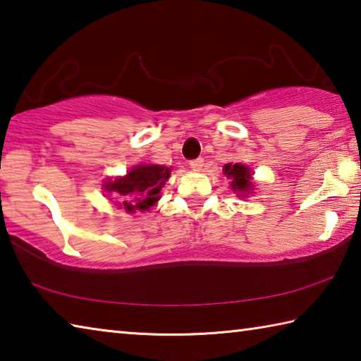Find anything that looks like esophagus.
<instances>
[{"label":"esophagus","mask_w":361,"mask_h":361,"mask_svg":"<svg viewBox=\"0 0 361 361\" xmlns=\"http://www.w3.org/2000/svg\"><path fill=\"white\" fill-rule=\"evenodd\" d=\"M189 166H191L192 170H200L204 167V159L202 157L192 159V161H189Z\"/></svg>","instance_id":"obj_1"}]
</instances>
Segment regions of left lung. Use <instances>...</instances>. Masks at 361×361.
I'll list each match as a JSON object with an SVG mask.
<instances>
[{
    "mask_svg": "<svg viewBox=\"0 0 361 361\" xmlns=\"http://www.w3.org/2000/svg\"><path fill=\"white\" fill-rule=\"evenodd\" d=\"M224 175H228L231 178V186L235 191L245 192L252 188V176H250V169L245 166H240V164H226L224 166Z\"/></svg>",
    "mask_w": 361,
    "mask_h": 361,
    "instance_id": "8db88e82",
    "label": "left lung"
}]
</instances>
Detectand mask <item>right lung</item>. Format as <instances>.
<instances>
[{
    "mask_svg": "<svg viewBox=\"0 0 361 361\" xmlns=\"http://www.w3.org/2000/svg\"><path fill=\"white\" fill-rule=\"evenodd\" d=\"M170 176V169L164 166H137L124 178L108 181L105 189L114 192L124 205V209L133 213L135 210L146 212L159 199L162 186Z\"/></svg>",
    "mask_w": 361,
    "mask_h": 361,
    "instance_id": "add662e5",
    "label": "right lung"
}]
</instances>
